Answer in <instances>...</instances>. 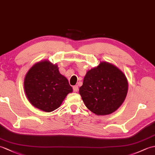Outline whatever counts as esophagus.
I'll return each mask as SVG.
<instances>
[{
    "label": "esophagus",
    "mask_w": 155,
    "mask_h": 155,
    "mask_svg": "<svg viewBox=\"0 0 155 155\" xmlns=\"http://www.w3.org/2000/svg\"><path fill=\"white\" fill-rule=\"evenodd\" d=\"M73 88V91H74V92H78V86H77V85H75V86H74Z\"/></svg>",
    "instance_id": "esophagus-1"
}]
</instances>
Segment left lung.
I'll use <instances>...</instances> for the list:
<instances>
[{"mask_svg": "<svg viewBox=\"0 0 155 155\" xmlns=\"http://www.w3.org/2000/svg\"><path fill=\"white\" fill-rule=\"evenodd\" d=\"M127 91L125 74L113 64L102 62L86 73L79 93L88 110L98 116H104L120 107Z\"/></svg>", "mask_w": 155, "mask_h": 155, "instance_id": "obj_1", "label": "left lung"}]
</instances>
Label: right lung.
Here are the masks:
<instances>
[{
    "mask_svg": "<svg viewBox=\"0 0 155 155\" xmlns=\"http://www.w3.org/2000/svg\"><path fill=\"white\" fill-rule=\"evenodd\" d=\"M24 84L30 102L46 112L58 108L67 95L73 91L57 64L46 61L36 63L29 70Z\"/></svg>",
    "mask_w": 155,
    "mask_h": 155,
    "instance_id": "obj_1",
    "label": "right lung"
}]
</instances>
